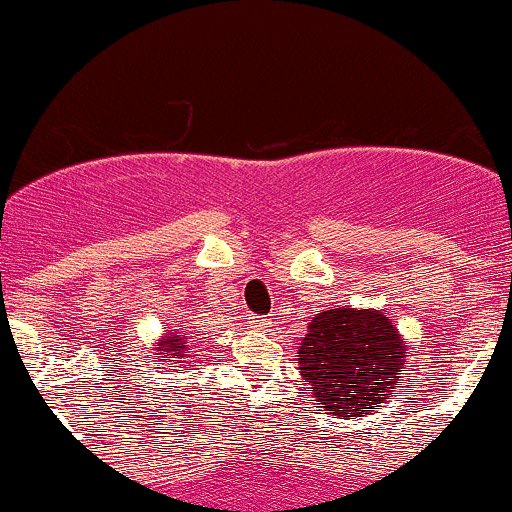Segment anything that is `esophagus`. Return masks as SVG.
I'll list each match as a JSON object with an SVG mask.
<instances>
[{
	"label": "esophagus",
	"instance_id": "esophagus-1",
	"mask_svg": "<svg viewBox=\"0 0 512 512\" xmlns=\"http://www.w3.org/2000/svg\"><path fill=\"white\" fill-rule=\"evenodd\" d=\"M250 325L255 327V330H264V327H267L269 322H267V317H262V315H255V317H250Z\"/></svg>",
	"mask_w": 512,
	"mask_h": 512
}]
</instances>
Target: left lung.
Listing matches in <instances>:
<instances>
[{"label": "left lung", "instance_id": "8db88e82", "mask_svg": "<svg viewBox=\"0 0 512 512\" xmlns=\"http://www.w3.org/2000/svg\"><path fill=\"white\" fill-rule=\"evenodd\" d=\"M298 354L313 402L334 416H363L397 395L407 349L378 310L334 308L313 317Z\"/></svg>", "mask_w": 512, "mask_h": 512}]
</instances>
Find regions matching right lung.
Listing matches in <instances>:
<instances>
[{"mask_svg": "<svg viewBox=\"0 0 512 512\" xmlns=\"http://www.w3.org/2000/svg\"><path fill=\"white\" fill-rule=\"evenodd\" d=\"M156 351L158 354H163V361H168V358L187 356V342L180 332L170 330V337L163 339L161 344H156Z\"/></svg>", "mask_w": 512, "mask_h": 512, "instance_id": "right-lung-1", "label": "right lung"}]
</instances>
